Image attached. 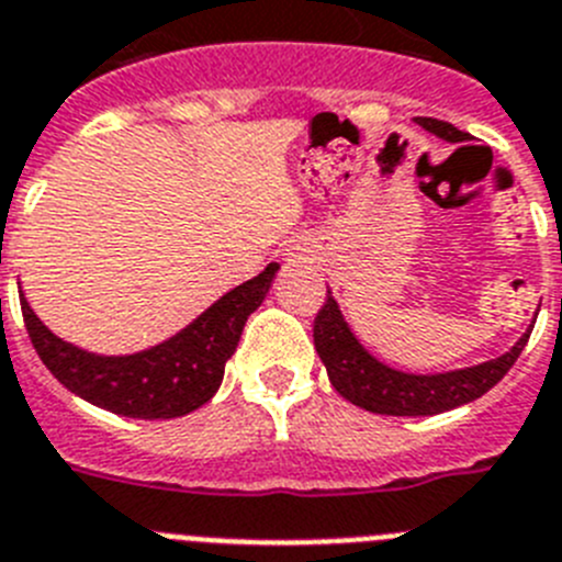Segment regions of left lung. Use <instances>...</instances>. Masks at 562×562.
<instances>
[{
  "label": "left lung",
  "instance_id": "left-lung-1",
  "mask_svg": "<svg viewBox=\"0 0 562 562\" xmlns=\"http://www.w3.org/2000/svg\"><path fill=\"white\" fill-rule=\"evenodd\" d=\"M417 123L448 143L468 139L464 131L453 128L445 120L417 117ZM529 333L532 327L520 336V341L507 356L484 361L479 367L457 369V372H445V375H406V372H397V369H389L386 363L375 361L363 350L341 318L330 291L313 322V344H316L322 363L327 367L333 389L344 401L356 403L372 414H389V417H428V414L451 412V408L482 397L513 369L520 350L527 347Z\"/></svg>",
  "mask_w": 562,
  "mask_h": 562
}]
</instances>
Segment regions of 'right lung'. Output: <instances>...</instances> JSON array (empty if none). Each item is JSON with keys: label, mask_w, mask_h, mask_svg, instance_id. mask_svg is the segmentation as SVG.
<instances>
[{"label": "right lung", "mask_w": 562, "mask_h": 562, "mask_svg": "<svg viewBox=\"0 0 562 562\" xmlns=\"http://www.w3.org/2000/svg\"><path fill=\"white\" fill-rule=\"evenodd\" d=\"M277 269V262H269L266 271L224 293L179 336L136 356L103 358L60 341L38 322L22 296L24 327L44 367L83 401L123 417H181L218 392L246 318L266 300Z\"/></svg>", "instance_id": "obj_1"}]
</instances>
